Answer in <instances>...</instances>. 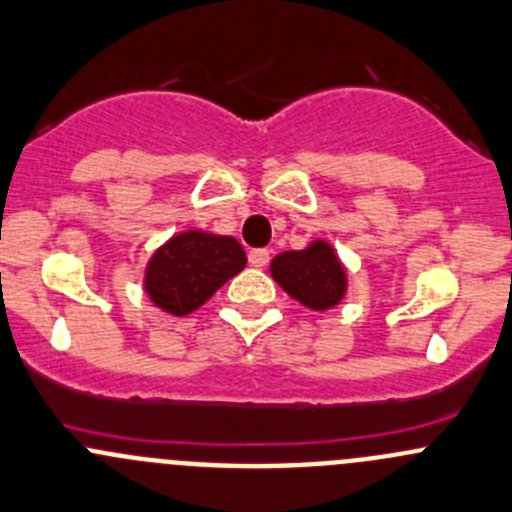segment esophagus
<instances>
[{"mask_svg":"<svg viewBox=\"0 0 512 512\" xmlns=\"http://www.w3.org/2000/svg\"><path fill=\"white\" fill-rule=\"evenodd\" d=\"M247 260H250L252 267H265L267 262H270V252H267L265 247H255V250H250Z\"/></svg>","mask_w":512,"mask_h":512,"instance_id":"obj_1","label":"esophagus"}]
</instances>
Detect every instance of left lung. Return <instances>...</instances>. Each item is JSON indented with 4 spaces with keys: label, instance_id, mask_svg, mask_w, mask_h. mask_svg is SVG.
Returning <instances> with one entry per match:
<instances>
[{
    "label": "left lung",
    "instance_id": "obj_1",
    "mask_svg": "<svg viewBox=\"0 0 512 512\" xmlns=\"http://www.w3.org/2000/svg\"><path fill=\"white\" fill-rule=\"evenodd\" d=\"M277 285L310 310H330L345 297L347 275L330 242L315 240L305 250H287L272 260Z\"/></svg>",
    "mask_w": 512,
    "mask_h": 512
}]
</instances>
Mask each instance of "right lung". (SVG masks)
<instances>
[{"label": "right lung", "instance_id": "right-lung-1", "mask_svg": "<svg viewBox=\"0 0 512 512\" xmlns=\"http://www.w3.org/2000/svg\"><path fill=\"white\" fill-rule=\"evenodd\" d=\"M247 265L235 237L187 230L170 237L145 270V292L160 310L185 317Z\"/></svg>", "mask_w": 512, "mask_h": 512}]
</instances>
